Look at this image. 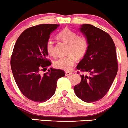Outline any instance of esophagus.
<instances>
[{"instance_id":"34e87169","label":"esophagus","mask_w":128,"mask_h":128,"mask_svg":"<svg viewBox=\"0 0 128 128\" xmlns=\"http://www.w3.org/2000/svg\"><path fill=\"white\" fill-rule=\"evenodd\" d=\"M73 74V73L72 72H66V76H70V75H72V74Z\"/></svg>"}]
</instances>
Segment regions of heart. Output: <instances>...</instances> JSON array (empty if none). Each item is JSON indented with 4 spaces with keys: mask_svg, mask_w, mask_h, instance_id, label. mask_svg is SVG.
<instances>
[{
    "mask_svg": "<svg viewBox=\"0 0 128 128\" xmlns=\"http://www.w3.org/2000/svg\"><path fill=\"white\" fill-rule=\"evenodd\" d=\"M58 38L68 44V55L61 57L54 62L56 68L64 70H70L75 61V56L78 58L83 57L88 48L86 38L83 36H78L75 32L69 28H64L58 34ZM46 51L50 56L55 55L54 42L49 40L46 45Z\"/></svg>",
    "mask_w": 128,
    "mask_h": 128,
    "instance_id": "1",
    "label": "heart"
}]
</instances>
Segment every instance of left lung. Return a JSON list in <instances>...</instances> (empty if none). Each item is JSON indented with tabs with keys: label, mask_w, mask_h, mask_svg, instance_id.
Here are the masks:
<instances>
[{
	"label": "left lung",
	"mask_w": 128,
	"mask_h": 128,
	"mask_svg": "<svg viewBox=\"0 0 128 128\" xmlns=\"http://www.w3.org/2000/svg\"><path fill=\"white\" fill-rule=\"evenodd\" d=\"M79 30L86 38L88 48L76 68L90 76L80 75L82 81L74 91L82 101L92 103L106 95L116 78L118 69L116 46L108 34L93 25L83 24Z\"/></svg>",
	"instance_id": "obj_1"
}]
</instances>
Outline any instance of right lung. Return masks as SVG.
<instances>
[{"mask_svg": "<svg viewBox=\"0 0 128 128\" xmlns=\"http://www.w3.org/2000/svg\"><path fill=\"white\" fill-rule=\"evenodd\" d=\"M60 25L42 24L25 30L15 45L11 57V68L18 88L25 97L42 103L50 100L56 91L57 80L64 76L62 70L50 68L48 72L40 71L51 65L46 45L50 35Z\"/></svg>", "mask_w": 128, "mask_h": 128, "instance_id": "right-lung-1", "label": "right lung"}]
</instances>
